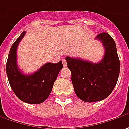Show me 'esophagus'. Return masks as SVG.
Here are the masks:
<instances>
[{"instance_id":"esophagus-1","label":"esophagus","mask_w":129,"mask_h":129,"mask_svg":"<svg viewBox=\"0 0 129 129\" xmlns=\"http://www.w3.org/2000/svg\"><path fill=\"white\" fill-rule=\"evenodd\" d=\"M62 63H63V65L64 66H67V62H66V59L63 58H62Z\"/></svg>"}]
</instances>
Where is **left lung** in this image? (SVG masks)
Returning <instances> with one entry per match:
<instances>
[{
	"label": "left lung",
	"instance_id": "1",
	"mask_svg": "<svg viewBox=\"0 0 129 129\" xmlns=\"http://www.w3.org/2000/svg\"><path fill=\"white\" fill-rule=\"evenodd\" d=\"M95 39L100 40L105 48L104 57L99 63L66 58L76 94L87 103L108 98L115 87L120 73V60L113 39L106 32L99 34Z\"/></svg>",
	"mask_w": 129,
	"mask_h": 129
}]
</instances>
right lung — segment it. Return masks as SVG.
Segmentation results:
<instances>
[{
  "label": "right lung",
  "mask_w": 129,
  "mask_h": 129,
  "mask_svg": "<svg viewBox=\"0 0 129 129\" xmlns=\"http://www.w3.org/2000/svg\"><path fill=\"white\" fill-rule=\"evenodd\" d=\"M25 34L26 31H23L11 48L6 63V74L10 86L17 98L26 103L40 104L50 95L63 66L61 60L57 63H47L30 75L24 74L17 66L16 50Z\"/></svg>",
  "instance_id": "obj_1"
}]
</instances>
